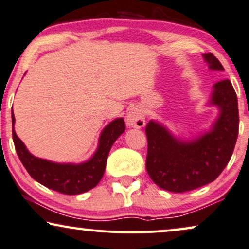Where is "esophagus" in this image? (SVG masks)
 Listing matches in <instances>:
<instances>
[{"label":"esophagus","mask_w":249,"mask_h":249,"mask_svg":"<svg viewBox=\"0 0 249 249\" xmlns=\"http://www.w3.org/2000/svg\"><path fill=\"white\" fill-rule=\"evenodd\" d=\"M126 123L129 127H135V128H141L145 125V117L144 113L141 108L135 107L128 111V114L126 115Z\"/></svg>","instance_id":"34e87169"}]
</instances>
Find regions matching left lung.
<instances>
[{
  "instance_id": "obj_1",
  "label": "left lung",
  "mask_w": 249,
  "mask_h": 249,
  "mask_svg": "<svg viewBox=\"0 0 249 249\" xmlns=\"http://www.w3.org/2000/svg\"><path fill=\"white\" fill-rule=\"evenodd\" d=\"M203 58L212 71H225L214 55L204 54ZM209 105L219 108V116L208 132L193 140L176 138L157 121L146 125V171L162 190L193 191L212 183L228 164L239 128L237 94L229 80L213 86Z\"/></svg>"
}]
</instances>
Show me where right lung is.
Wrapping results in <instances>:
<instances>
[{
  "mask_svg": "<svg viewBox=\"0 0 249 249\" xmlns=\"http://www.w3.org/2000/svg\"><path fill=\"white\" fill-rule=\"evenodd\" d=\"M15 123L16 118L12 110L13 142L23 167L38 183L66 195L81 194L97 186L104 176L111 146L125 131L123 118H116L103 129L98 148L89 160L82 163H57L31 155L17 135Z\"/></svg>",
  "mask_w": 249,
  "mask_h": 249,
  "instance_id": "right-lung-1",
  "label": "right lung"
}]
</instances>
